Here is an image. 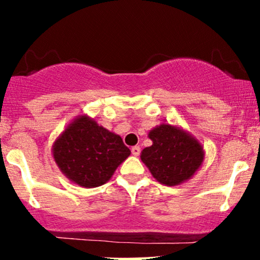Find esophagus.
<instances>
[{
    "mask_svg": "<svg viewBox=\"0 0 260 260\" xmlns=\"http://www.w3.org/2000/svg\"><path fill=\"white\" fill-rule=\"evenodd\" d=\"M131 151H132V154H133V156H138V154L141 153V148H140V146H135V147H132V149H131Z\"/></svg>",
    "mask_w": 260,
    "mask_h": 260,
    "instance_id": "34e87169",
    "label": "esophagus"
}]
</instances>
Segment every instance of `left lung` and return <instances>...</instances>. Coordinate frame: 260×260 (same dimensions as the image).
Instances as JSON below:
<instances>
[{
  "instance_id": "left-lung-1",
  "label": "left lung",
  "mask_w": 260,
  "mask_h": 260,
  "mask_svg": "<svg viewBox=\"0 0 260 260\" xmlns=\"http://www.w3.org/2000/svg\"><path fill=\"white\" fill-rule=\"evenodd\" d=\"M148 138L152 146L141 152V159L162 185H181L192 179L203 166L204 146L179 125L161 123L149 131Z\"/></svg>"
}]
</instances>
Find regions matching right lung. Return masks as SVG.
<instances>
[{"label":"right lung","instance_id":"1","mask_svg":"<svg viewBox=\"0 0 260 260\" xmlns=\"http://www.w3.org/2000/svg\"><path fill=\"white\" fill-rule=\"evenodd\" d=\"M51 152L60 171L85 188L108 182L131 154L120 136L86 114L78 115L67 124L55 140Z\"/></svg>","mask_w":260,"mask_h":260}]
</instances>
